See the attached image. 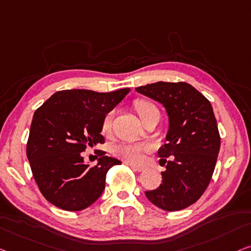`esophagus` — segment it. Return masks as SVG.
<instances>
[{"label":"esophagus","mask_w":251,"mask_h":251,"mask_svg":"<svg viewBox=\"0 0 251 251\" xmlns=\"http://www.w3.org/2000/svg\"><path fill=\"white\" fill-rule=\"evenodd\" d=\"M130 168H132L133 170L138 171V173H141V171H143L145 168L144 167H141V166H135V164H130Z\"/></svg>","instance_id":"34e87169"}]
</instances>
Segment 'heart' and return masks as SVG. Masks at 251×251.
I'll use <instances>...</instances> for the list:
<instances>
[{
	"label": "heart",
	"mask_w": 251,
	"mask_h": 251,
	"mask_svg": "<svg viewBox=\"0 0 251 251\" xmlns=\"http://www.w3.org/2000/svg\"><path fill=\"white\" fill-rule=\"evenodd\" d=\"M136 111L141 119L143 116L148 113L150 109L154 108V106L151 102L148 101H138L135 104ZM114 119V111H109L106 116H104L102 121V130L104 133L109 132L111 128V124H113ZM147 151V147L144 144L140 143H122L116 145L113 149V152L116 156L122 159L123 161L130 164H138L143 160V153Z\"/></svg>",
	"instance_id": "heart-1"
}]
</instances>
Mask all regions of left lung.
Instances as JSON below:
<instances>
[{
    "mask_svg": "<svg viewBox=\"0 0 251 251\" xmlns=\"http://www.w3.org/2000/svg\"><path fill=\"white\" fill-rule=\"evenodd\" d=\"M135 90L162 103L169 116L167 143L158 151L167 169L161 173L162 184L145 196L168 212L188 207L207 188L221 145L212 104L186 82L160 81Z\"/></svg>",
    "mask_w": 251,
    "mask_h": 251,
    "instance_id": "left-lung-1",
    "label": "left lung"
}]
</instances>
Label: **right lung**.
Returning <instances> with one entry per match:
<instances>
[{"label": "right lung", "mask_w": 251, "mask_h": 251, "mask_svg": "<svg viewBox=\"0 0 251 251\" xmlns=\"http://www.w3.org/2000/svg\"><path fill=\"white\" fill-rule=\"evenodd\" d=\"M128 92V88L113 92L62 90L35 111L27 158L39 190L56 207L81 211L101 196L108 170L122 162L101 152L98 163L90 167L81 153L104 143V116Z\"/></svg>", "instance_id": "add662e5"}]
</instances>
